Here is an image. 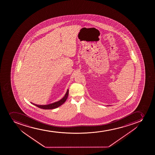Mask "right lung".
I'll list each match as a JSON object with an SVG mask.
<instances>
[{"mask_svg":"<svg viewBox=\"0 0 155 155\" xmlns=\"http://www.w3.org/2000/svg\"><path fill=\"white\" fill-rule=\"evenodd\" d=\"M68 94H69V89H68L64 97H63V98L61 100H59L58 101H56L54 103H51L50 104H45V105H40V104H35L34 103H31L32 104H34V106H36L40 109H46V110L55 109V108H57L58 107L62 105L66 101V100L67 99L68 97Z\"/></svg>","mask_w":155,"mask_h":155,"instance_id":"add662e5","label":"right lung"}]
</instances>
